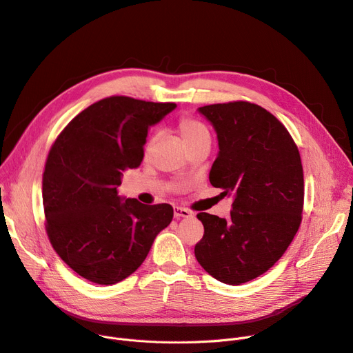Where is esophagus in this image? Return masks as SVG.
Listing matches in <instances>:
<instances>
[{
	"label": "esophagus",
	"mask_w": 353,
	"mask_h": 353,
	"mask_svg": "<svg viewBox=\"0 0 353 353\" xmlns=\"http://www.w3.org/2000/svg\"><path fill=\"white\" fill-rule=\"evenodd\" d=\"M192 217V211L187 210L184 207H174V219H189Z\"/></svg>",
	"instance_id": "1"
}]
</instances>
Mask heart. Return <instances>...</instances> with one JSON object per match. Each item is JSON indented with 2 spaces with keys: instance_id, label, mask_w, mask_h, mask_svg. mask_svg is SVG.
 I'll return each mask as SVG.
<instances>
[{
  "instance_id": "b5f03b06",
  "label": "heart",
  "mask_w": 353,
  "mask_h": 353,
  "mask_svg": "<svg viewBox=\"0 0 353 353\" xmlns=\"http://www.w3.org/2000/svg\"><path fill=\"white\" fill-rule=\"evenodd\" d=\"M177 132L180 133L183 142L187 148H192L200 142L210 140V132L207 126L194 117L184 116L177 122Z\"/></svg>"
}]
</instances>
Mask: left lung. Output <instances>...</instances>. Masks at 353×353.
<instances>
[{
    "label": "left lung",
    "mask_w": 353,
    "mask_h": 353,
    "mask_svg": "<svg viewBox=\"0 0 353 353\" xmlns=\"http://www.w3.org/2000/svg\"><path fill=\"white\" fill-rule=\"evenodd\" d=\"M199 112L219 139L210 183L234 201L228 220L197 214L204 236L194 254L211 276L240 285L268 271L295 237L303 208L301 156L285 126L255 103H216Z\"/></svg>",
    "instance_id": "1"
}]
</instances>
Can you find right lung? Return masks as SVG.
<instances>
[{
  "instance_id": "add662e5",
  "label": "right lung",
  "mask_w": 353,
  "mask_h": 353,
  "mask_svg": "<svg viewBox=\"0 0 353 353\" xmlns=\"http://www.w3.org/2000/svg\"><path fill=\"white\" fill-rule=\"evenodd\" d=\"M176 103L110 97L82 110L54 142L42 176L45 228L61 260L113 285L133 274L173 219L170 204L122 199L123 172L143 160L148 129Z\"/></svg>"
}]
</instances>
